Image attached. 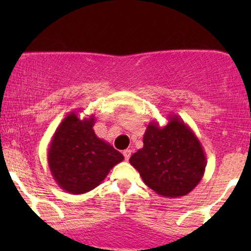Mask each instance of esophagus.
<instances>
[{
	"label": "esophagus",
	"instance_id": "obj_1",
	"mask_svg": "<svg viewBox=\"0 0 251 251\" xmlns=\"http://www.w3.org/2000/svg\"><path fill=\"white\" fill-rule=\"evenodd\" d=\"M123 155H125V159L128 161L130 159V156H131V150H125V151H123Z\"/></svg>",
	"mask_w": 251,
	"mask_h": 251
}]
</instances>
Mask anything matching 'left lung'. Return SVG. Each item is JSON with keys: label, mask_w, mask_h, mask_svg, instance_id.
Wrapping results in <instances>:
<instances>
[{"label": "left lung", "mask_w": 251, "mask_h": 251, "mask_svg": "<svg viewBox=\"0 0 251 251\" xmlns=\"http://www.w3.org/2000/svg\"><path fill=\"white\" fill-rule=\"evenodd\" d=\"M160 126L149 123L144 133L143 149L130 157L147 186L167 198L184 197L200 183L207 159L193 130L177 115Z\"/></svg>", "instance_id": "obj_1"}]
</instances>
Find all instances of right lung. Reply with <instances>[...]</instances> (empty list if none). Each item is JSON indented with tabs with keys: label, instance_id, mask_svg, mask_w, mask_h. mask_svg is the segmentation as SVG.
Segmentation results:
<instances>
[{
	"label": "right lung",
	"instance_id": "obj_1",
	"mask_svg": "<svg viewBox=\"0 0 251 251\" xmlns=\"http://www.w3.org/2000/svg\"><path fill=\"white\" fill-rule=\"evenodd\" d=\"M95 116L71 112L54 131L48 149L51 175L61 190L83 194L97 187L123 155L94 131Z\"/></svg>",
	"mask_w": 251,
	"mask_h": 251
}]
</instances>
